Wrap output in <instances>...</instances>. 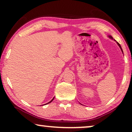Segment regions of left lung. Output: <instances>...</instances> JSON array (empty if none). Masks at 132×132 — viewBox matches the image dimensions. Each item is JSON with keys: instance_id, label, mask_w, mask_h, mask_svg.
Listing matches in <instances>:
<instances>
[{"instance_id": "1", "label": "left lung", "mask_w": 132, "mask_h": 132, "mask_svg": "<svg viewBox=\"0 0 132 132\" xmlns=\"http://www.w3.org/2000/svg\"><path fill=\"white\" fill-rule=\"evenodd\" d=\"M108 37H109L110 39H113V38H112V36H111V35H108ZM114 41H116V40H115V39H114ZM116 43H117V44H118V46L119 47H120V48H121V50L122 53H123V51H122V48H121V46H120V44H119V43H118V42H117V41H116Z\"/></svg>"}]
</instances>
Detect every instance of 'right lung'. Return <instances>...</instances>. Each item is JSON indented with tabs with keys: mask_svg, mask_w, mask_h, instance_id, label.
Masks as SVG:
<instances>
[{
	"mask_svg": "<svg viewBox=\"0 0 132 132\" xmlns=\"http://www.w3.org/2000/svg\"><path fill=\"white\" fill-rule=\"evenodd\" d=\"M54 98H55V97H53V98H52V100L51 101H50V102H48V103H46V104H43V105H46V104H48V103H51V102H52V101H53V100H54Z\"/></svg>",
	"mask_w": 132,
	"mask_h": 132,
	"instance_id": "right-lung-1",
	"label": "right lung"
}]
</instances>
